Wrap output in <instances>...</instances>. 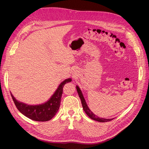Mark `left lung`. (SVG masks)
Listing matches in <instances>:
<instances>
[{
	"mask_svg": "<svg viewBox=\"0 0 149 149\" xmlns=\"http://www.w3.org/2000/svg\"><path fill=\"white\" fill-rule=\"evenodd\" d=\"M76 89H77V92L78 93V95L79 97H80V100L81 101V104H82V106L83 108V110L84 111L86 112V114L88 116L89 118H90L91 119L94 120H96L98 122H101V123H105V122H109L112 120L113 119H104V118H100L99 117H97V116H96L95 114H93V112L89 109V107H88L87 104H86V102L85 101L84 98L83 96V94L81 93V91L80 89L79 88L78 86H76Z\"/></svg>",
	"mask_w": 149,
	"mask_h": 149,
	"instance_id": "1",
	"label": "left lung"
}]
</instances>
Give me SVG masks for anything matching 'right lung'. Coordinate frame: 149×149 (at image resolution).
Returning a JSON list of instances; mask_svg holds the SVG:
<instances>
[{
    "mask_svg": "<svg viewBox=\"0 0 149 149\" xmlns=\"http://www.w3.org/2000/svg\"><path fill=\"white\" fill-rule=\"evenodd\" d=\"M71 81V79L70 78L65 79L64 81H63L57 88L55 93L49 99V100L41 105L30 106L25 104L16 100L12 94L11 96L18 110L28 118L40 122L48 121L55 116L59 109L63 89L65 84Z\"/></svg>",
    "mask_w": 149,
    "mask_h": 149,
    "instance_id": "1",
    "label": "right lung"
}]
</instances>
